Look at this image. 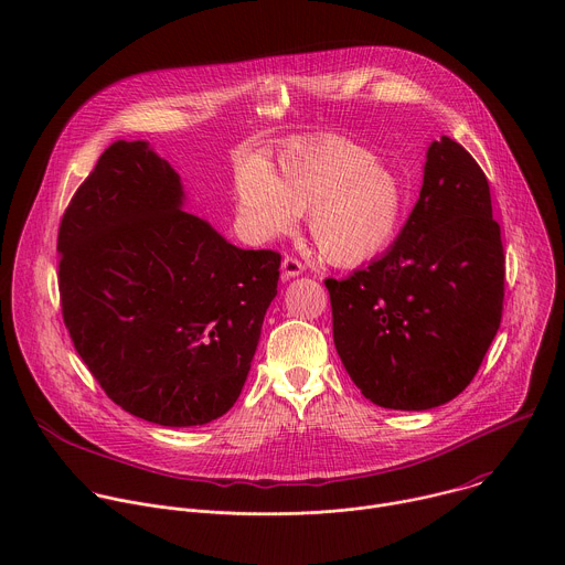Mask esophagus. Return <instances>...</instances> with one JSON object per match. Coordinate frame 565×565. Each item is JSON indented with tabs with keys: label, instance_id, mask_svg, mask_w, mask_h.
Wrapping results in <instances>:
<instances>
[{
	"label": "esophagus",
	"instance_id": "1",
	"mask_svg": "<svg viewBox=\"0 0 565 565\" xmlns=\"http://www.w3.org/2000/svg\"><path fill=\"white\" fill-rule=\"evenodd\" d=\"M301 273H303V264L297 257L286 255L284 262H281V277L284 279H292V277H299Z\"/></svg>",
	"mask_w": 565,
	"mask_h": 565
}]
</instances>
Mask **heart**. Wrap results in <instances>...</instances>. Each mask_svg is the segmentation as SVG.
<instances>
[{
  "label": "heart",
  "instance_id": "b5f03b06",
  "mask_svg": "<svg viewBox=\"0 0 565 565\" xmlns=\"http://www.w3.org/2000/svg\"><path fill=\"white\" fill-rule=\"evenodd\" d=\"M234 205L241 232L259 244L292 232L299 212H308L319 253L338 266H358L395 241L407 188L366 147L319 136L286 145L273 168L257 158L238 160Z\"/></svg>",
  "mask_w": 565,
  "mask_h": 565
}]
</instances>
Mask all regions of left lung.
Returning <instances> with one entry per match:
<instances>
[{
    "label": "left lung",
    "mask_w": 565,
    "mask_h": 565,
    "mask_svg": "<svg viewBox=\"0 0 565 565\" xmlns=\"http://www.w3.org/2000/svg\"><path fill=\"white\" fill-rule=\"evenodd\" d=\"M344 369L373 405L425 412L473 380L503 315L505 255L488 177L443 136L384 257L324 281Z\"/></svg>",
    "instance_id": "8db88e82"
}]
</instances>
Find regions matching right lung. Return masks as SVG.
Instances as JSON below:
<instances>
[{"mask_svg": "<svg viewBox=\"0 0 565 565\" xmlns=\"http://www.w3.org/2000/svg\"><path fill=\"white\" fill-rule=\"evenodd\" d=\"M145 140H118L64 210L60 306L73 347L118 407L163 427L221 418L244 388L281 255L241 250L181 210Z\"/></svg>", "mask_w": 565, "mask_h": 565, "instance_id": "obj_1", "label": "right lung"}]
</instances>
